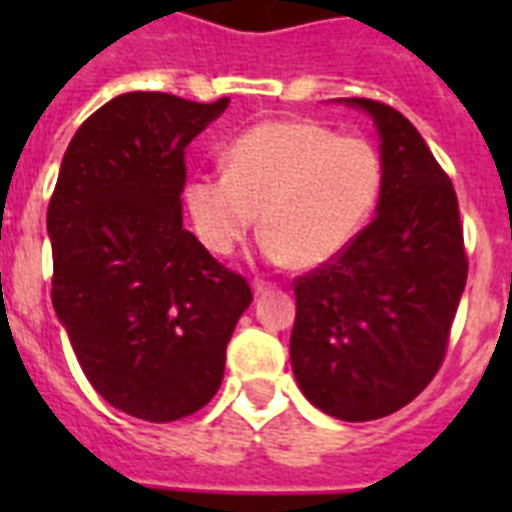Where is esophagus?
<instances>
[{"label": "esophagus", "mask_w": 512, "mask_h": 512, "mask_svg": "<svg viewBox=\"0 0 512 512\" xmlns=\"http://www.w3.org/2000/svg\"><path fill=\"white\" fill-rule=\"evenodd\" d=\"M252 289H255V297H263V295H268V292H273V289H276V284H268V281L257 279L255 284H252Z\"/></svg>", "instance_id": "34e87169"}]
</instances>
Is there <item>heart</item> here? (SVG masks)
<instances>
[{"label": "heart", "instance_id": "b5f03b06", "mask_svg": "<svg viewBox=\"0 0 512 512\" xmlns=\"http://www.w3.org/2000/svg\"><path fill=\"white\" fill-rule=\"evenodd\" d=\"M225 172L185 185V204L201 244L231 255L255 228L273 263L321 268L353 244L377 209L382 162L364 138L313 122H263L231 140Z\"/></svg>", "mask_w": 512, "mask_h": 512}]
</instances>
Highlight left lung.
Instances as JSON below:
<instances>
[{
    "mask_svg": "<svg viewBox=\"0 0 512 512\" xmlns=\"http://www.w3.org/2000/svg\"><path fill=\"white\" fill-rule=\"evenodd\" d=\"M345 103L380 132L377 217L332 263L295 279L289 356L313 406L366 422L414 401L441 369L468 255L452 180L414 124L380 100Z\"/></svg>",
    "mask_w": 512,
    "mask_h": 512,
    "instance_id": "obj_1",
    "label": "left lung"
}]
</instances>
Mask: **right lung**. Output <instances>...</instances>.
I'll use <instances>...</instances> for the list:
<instances>
[{
    "label": "right lung",
    "mask_w": 512,
    "mask_h": 512,
    "mask_svg": "<svg viewBox=\"0 0 512 512\" xmlns=\"http://www.w3.org/2000/svg\"><path fill=\"white\" fill-rule=\"evenodd\" d=\"M228 108L127 92L76 130L47 207L52 308L92 388L172 422L215 396L252 303L247 279L183 228L185 146Z\"/></svg>",
    "instance_id": "add662e5"
}]
</instances>
